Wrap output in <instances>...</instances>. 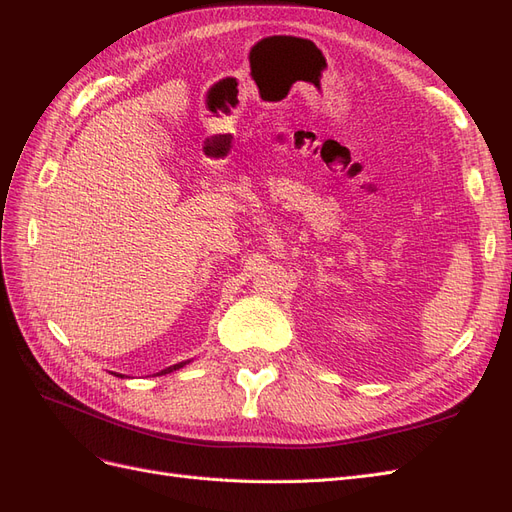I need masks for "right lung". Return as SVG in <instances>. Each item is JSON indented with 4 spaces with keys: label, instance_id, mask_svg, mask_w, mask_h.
<instances>
[{
    "label": "right lung",
    "instance_id": "add662e5",
    "mask_svg": "<svg viewBox=\"0 0 512 512\" xmlns=\"http://www.w3.org/2000/svg\"><path fill=\"white\" fill-rule=\"evenodd\" d=\"M185 363H188V361H183V363H177V365H170V367H166V369H162L160 371V374H170V371H175V369H181Z\"/></svg>",
    "mask_w": 512,
    "mask_h": 512
}]
</instances>
